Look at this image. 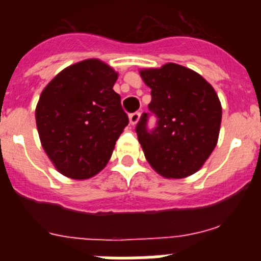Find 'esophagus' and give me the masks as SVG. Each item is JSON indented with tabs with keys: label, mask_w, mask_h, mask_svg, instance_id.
I'll return each mask as SVG.
<instances>
[{
	"label": "esophagus",
	"mask_w": 261,
	"mask_h": 261,
	"mask_svg": "<svg viewBox=\"0 0 261 261\" xmlns=\"http://www.w3.org/2000/svg\"><path fill=\"white\" fill-rule=\"evenodd\" d=\"M140 116H141L140 112H134V114H131L130 116H128V118H130V123H131V125L135 126L136 123H138L139 121H140Z\"/></svg>",
	"instance_id": "esophagus-1"
}]
</instances>
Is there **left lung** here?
Listing matches in <instances>:
<instances>
[{"label":"left lung","instance_id":"1","mask_svg":"<svg viewBox=\"0 0 261 261\" xmlns=\"http://www.w3.org/2000/svg\"><path fill=\"white\" fill-rule=\"evenodd\" d=\"M140 77L151 88L149 110L158 117L151 133L147 114L136 126L147 163L168 179L194 174L217 145L222 118L217 93L201 74L175 63L141 69Z\"/></svg>","mask_w":261,"mask_h":261}]
</instances>
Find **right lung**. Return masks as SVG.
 Returning <instances> with one entry per match:
<instances>
[{"label": "right lung", "mask_w": 261, "mask_h": 261, "mask_svg": "<svg viewBox=\"0 0 261 261\" xmlns=\"http://www.w3.org/2000/svg\"><path fill=\"white\" fill-rule=\"evenodd\" d=\"M118 73L99 59H86L58 73L35 110L41 146L58 172L83 180L107 165L128 117L114 91Z\"/></svg>", "instance_id": "obj_1"}]
</instances>
